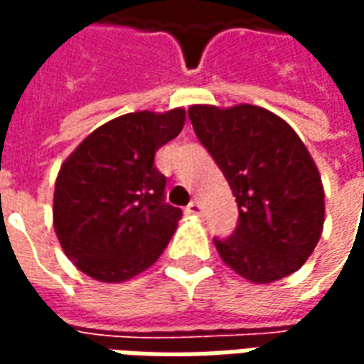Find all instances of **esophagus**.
I'll return each mask as SVG.
<instances>
[{
  "instance_id": "1",
  "label": "esophagus",
  "mask_w": 364,
  "mask_h": 364,
  "mask_svg": "<svg viewBox=\"0 0 364 364\" xmlns=\"http://www.w3.org/2000/svg\"><path fill=\"white\" fill-rule=\"evenodd\" d=\"M187 214H193V216H200L203 214V206L198 200H193L189 206H187Z\"/></svg>"
}]
</instances>
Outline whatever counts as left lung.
Masks as SVG:
<instances>
[{"instance_id":"1","label":"left lung","mask_w":364,"mask_h":364,"mask_svg":"<svg viewBox=\"0 0 364 364\" xmlns=\"http://www.w3.org/2000/svg\"><path fill=\"white\" fill-rule=\"evenodd\" d=\"M191 124L234 193V236L214 240L245 281L269 284L312 255L323 230V185L310 151L287 120L255 105H193Z\"/></svg>"}]
</instances>
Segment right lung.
Returning <instances> with one entry per match:
<instances>
[{"label": "right lung", "instance_id": "1", "mask_svg": "<svg viewBox=\"0 0 364 364\" xmlns=\"http://www.w3.org/2000/svg\"><path fill=\"white\" fill-rule=\"evenodd\" d=\"M183 124V107L128 112L95 128L62 164L54 187V230L82 273L124 282L164 253L183 213L166 203V177L154 156Z\"/></svg>", "mask_w": 364, "mask_h": 364}]
</instances>
